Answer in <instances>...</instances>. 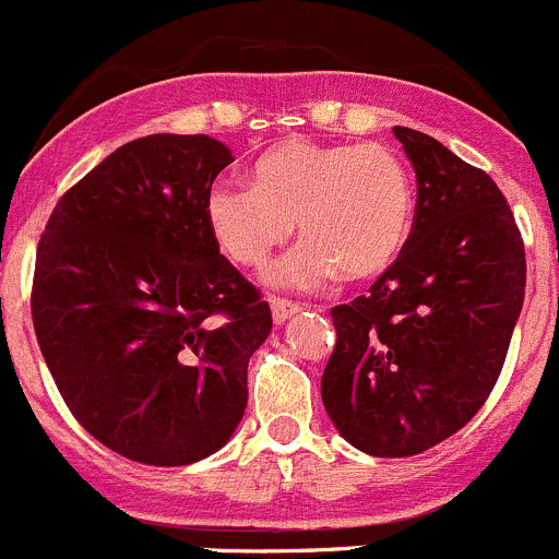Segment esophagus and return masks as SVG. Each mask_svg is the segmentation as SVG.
Returning a JSON list of instances; mask_svg holds the SVG:
<instances>
[{"label":"esophagus","mask_w":559,"mask_h":559,"mask_svg":"<svg viewBox=\"0 0 559 559\" xmlns=\"http://www.w3.org/2000/svg\"><path fill=\"white\" fill-rule=\"evenodd\" d=\"M269 304H272V318H274V323H277V325L285 323V320L290 318V314H296L298 309H301V307H298V304L285 301V298H277V296L269 298Z\"/></svg>","instance_id":"esophagus-1"}]
</instances>
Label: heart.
<instances>
[{
	"label": "heart",
	"instance_id": "obj_1",
	"mask_svg": "<svg viewBox=\"0 0 559 559\" xmlns=\"http://www.w3.org/2000/svg\"><path fill=\"white\" fill-rule=\"evenodd\" d=\"M252 181H217L206 223L225 255L252 269L296 223L304 245L269 272L280 287H318L334 272L372 280L411 236L413 179L389 146L287 141L258 159Z\"/></svg>",
	"mask_w": 559,
	"mask_h": 559
}]
</instances>
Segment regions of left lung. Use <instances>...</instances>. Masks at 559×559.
Segmentation results:
<instances>
[{
	"mask_svg": "<svg viewBox=\"0 0 559 559\" xmlns=\"http://www.w3.org/2000/svg\"><path fill=\"white\" fill-rule=\"evenodd\" d=\"M416 170L400 258L367 296L331 309L320 380L342 438L369 456H416L480 411L524 304L522 234L500 187L435 141L394 127Z\"/></svg>",
	"mask_w": 559,
	"mask_h": 559,
	"instance_id": "obj_1",
	"label": "left lung"
}]
</instances>
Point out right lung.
<instances>
[{"mask_svg":"<svg viewBox=\"0 0 559 559\" xmlns=\"http://www.w3.org/2000/svg\"><path fill=\"white\" fill-rule=\"evenodd\" d=\"M230 163L209 135L124 143L59 198L37 245L32 320L53 383L92 438L141 465L228 443L272 331L206 223Z\"/></svg>","mask_w":559,"mask_h":559,"instance_id":"right-lung-1","label":"right lung"}]
</instances>
